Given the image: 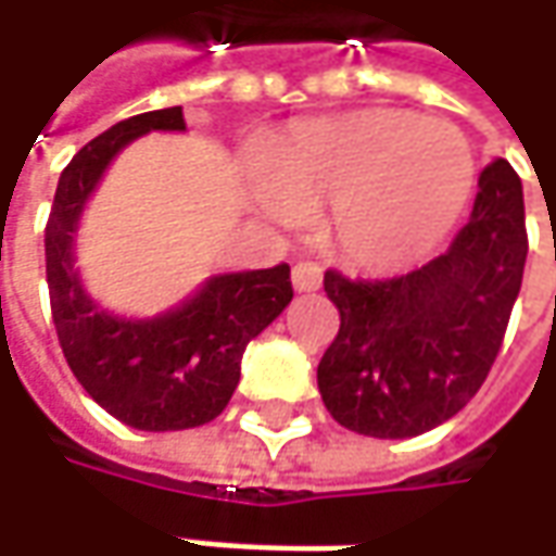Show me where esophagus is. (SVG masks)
<instances>
[{
    "label": "esophagus",
    "mask_w": 556,
    "mask_h": 556,
    "mask_svg": "<svg viewBox=\"0 0 556 556\" xmlns=\"http://www.w3.org/2000/svg\"><path fill=\"white\" fill-rule=\"evenodd\" d=\"M293 288L300 293H309V290L321 288V266L315 263H296L293 266Z\"/></svg>",
    "instance_id": "1"
}]
</instances>
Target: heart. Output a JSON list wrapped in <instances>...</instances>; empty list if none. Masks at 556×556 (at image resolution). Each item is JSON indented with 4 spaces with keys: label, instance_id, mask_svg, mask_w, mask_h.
<instances>
[{
    "label": "heart",
    "instance_id": "obj_1",
    "mask_svg": "<svg viewBox=\"0 0 556 556\" xmlns=\"http://www.w3.org/2000/svg\"><path fill=\"white\" fill-rule=\"evenodd\" d=\"M473 191V154L452 123L371 108L309 119L260 151L256 210L296 225L328 203L333 250L358 268L395 271L455 228Z\"/></svg>",
    "mask_w": 556,
    "mask_h": 556
}]
</instances>
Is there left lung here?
<instances>
[{
  "instance_id": "8db88e82",
  "label": "left lung",
  "mask_w": 556,
  "mask_h": 556,
  "mask_svg": "<svg viewBox=\"0 0 556 556\" xmlns=\"http://www.w3.org/2000/svg\"><path fill=\"white\" fill-rule=\"evenodd\" d=\"M526 253L523 185L498 157L442 256L380 281L325 271L340 331L318 362V390L333 420L362 437L408 439L458 415L502 350Z\"/></svg>"
}]
</instances>
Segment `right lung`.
Here are the masks:
<instances>
[{"label":"right lung","mask_w":556,"mask_h":556,"mask_svg":"<svg viewBox=\"0 0 556 556\" xmlns=\"http://www.w3.org/2000/svg\"><path fill=\"white\" fill-rule=\"evenodd\" d=\"M182 132V108L119 119L64 166L46 223V278L58 343L83 390L126 427L163 433L223 415L247 343L293 300L290 266L213 275L157 318H119L83 290L74 235L83 206L119 151L144 132Z\"/></svg>","instance_id":"1"}]
</instances>
